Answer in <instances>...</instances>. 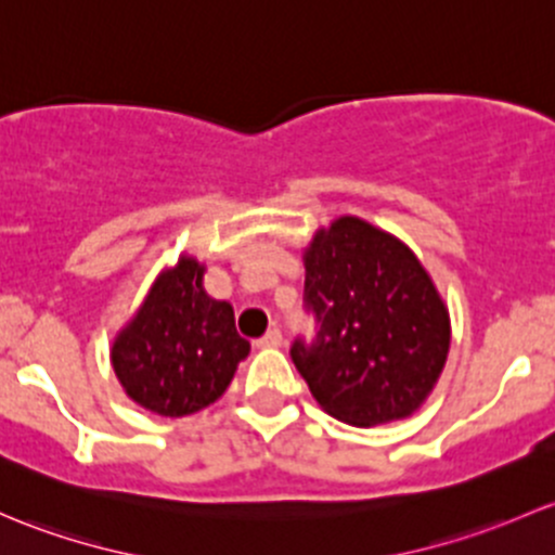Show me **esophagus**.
Here are the masks:
<instances>
[{
	"instance_id": "34e87169",
	"label": "esophagus",
	"mask_w": 555,
	"mask_h": 555,
	"mask_svg": "<svg viewBox=\"0 0 555 555\" xmlns=\"http://www.w3.org/2000/svg\"><path fill=\"white\" fill-rule=\"evenodd\" d=\"M280 345H283V334H280V328H270L259 341H256V347H261V350H267V347H280Z\"/></svg>"
}]
</instances>
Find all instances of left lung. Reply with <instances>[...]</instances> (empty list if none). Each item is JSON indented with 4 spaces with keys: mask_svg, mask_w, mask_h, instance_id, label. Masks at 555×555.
Here are the masks:
<instances>
[{
    "mask_svg": "<svg viewBox=\"0 0 555 555\" xmlns=\"http://www.w3.org/2000/svg\"><path fill=\"white\" fill-rule=\"evenodd\" d=\"M312 345L291 347L325 414L374 427L414 414L451 345L449 310L414 250L390 232L339 216L301 254Z\"/></svg>",
    "mask_w": 555,
    "mask_h": 555,
    "instance_id": "1",
    "label": "left lung"
}]
</instances>
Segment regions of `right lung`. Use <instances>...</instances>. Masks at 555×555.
Here are the masks:
<instances>
[{"mask_svg": "<svg viewBox=\"0 0 555 555\" xmlns=\"http://www.w3.org/2000/svg\"><path fill=\"white\" fill-rule=\"evenodd\" d=\"M205 264L181 254L117 331L112 369L130 401L159 416H186L224 396L250 352L230 301L208 296Z\"/></svg>", "mask_w": 555, "mask_h": 555, "instance_id": "right-lung-1", "label": "right lung"}]
</instances>
